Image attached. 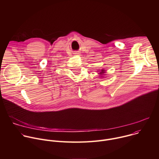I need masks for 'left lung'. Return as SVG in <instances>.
I'll return each mask as SVG.
<instances>
[{
	"label": "left lung",
	"mask_w": 159,
	"mask_h": 159,
	"mask_svg": "<svg viewBox=\"0 0 159 159\" xmlns=\"http://www.w3.org/2000/svg\"><path fill=\"white\" fill-rule=\"evenodd\" d=\"M105 74V70H104V69H102L101 71H100V72H99V75L102 77V75H104V74Z\"/></svg>",
	"instance_id": "left-lung-1"
}]
</instances>
